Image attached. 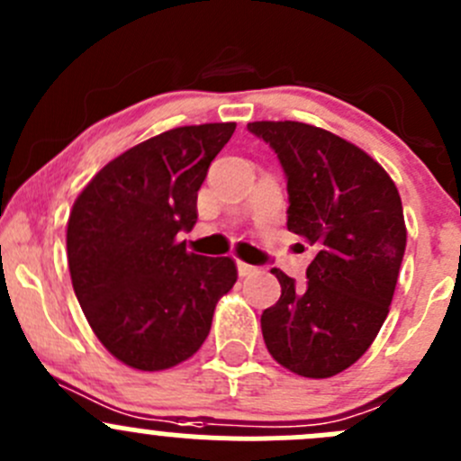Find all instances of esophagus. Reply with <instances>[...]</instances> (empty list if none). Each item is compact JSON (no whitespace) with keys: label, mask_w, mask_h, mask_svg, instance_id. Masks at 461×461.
Returning <instances> with one entry per match:
<instances>
[{"label":"esophagus","mask_w":461,"mask_h":461,"mask_svg":"<svg viewBox=\"0 0 461 461\" xmlns=\"http://www.w3.org/2000/svg\"><path fill=\"white\" fill-rule=\"evenodd\" d=\"M236 265H239V274H240V276H252V274L258 272V269L254 267V265L243 263V260H239V263H236Z\"/></svg>","instance_id":"34e87169"}]
</instances>
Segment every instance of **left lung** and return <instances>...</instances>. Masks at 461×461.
Returning a JSON list of instances; mask_svg holds the SVG:
<instances>
[{"label": "left lung", "mask_w": 461, "mask_h": 461, "mask_svg": "<svg viewBox=\"0 0 461 461\" xmlns=\"http://www.w3.org/2000/svg\"><path fill=\"white\" fill-rule=\"evenodd\" d=\"M287 178V230L314 248L308 281L274 267L281 299L260 317L269 355L290 373L328 379L361 359L388 317L406 252L393 178L364 149L305 122H249Z\"/></svg>", "instance_id": "8db88e82"}]
</instances>
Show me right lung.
Masks as SVG:
<instances>
[{
    "label": "right lung",
    "instance_id": "1",
    "mask_svg": "<svg viewBox=\"0 0 461 461\" xmlns=\"http://www.w3.org/2000/svg\"><path fill=\"white\" fill-rule=\"evenodd\" d=\"M236 122L169 129L102 167L67 225L73 290L102 346L142 373L196 355L218 299L239 272L230 257L187 252L198 189Z\"/></svg>",
    "mask_w": 461,
    "mask_h": 461
}]
</instances>
